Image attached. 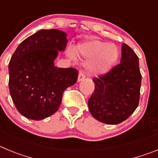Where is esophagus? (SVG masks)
I'll use <instances>...</instances> for the list:
<instances>
[{
    "instance_id": "34e87169",
    "label": "esophagus",
    "mask_w": 158,
    "mask_h": 158,
    "mask_svg": "<svg viewBox=\"0 0 158 158\" xmlns=\"http://www.w3.org/2000/svg\"><path fill=\"white\" fill-rule=\"evenodd\" d=\"M85 78V74L83 71H80L79 72V75H78V81H81L84 80Z\"/></svg>"
}]
</instances>
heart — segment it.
Masks as SVG:
<instances>
[{
	"mask_svg": "<svg viewBox=\"0 0 158 158\" xmlns=\"http://www.w3.org/2000/svg\"><path fill=\"white\" fill-rule=\"evenodd\" d=\"M75 51L81 57L92 58L89 68L92 73L95 74H102L109 71L116 63L119 55L115 45L98 40L80 44Z\"/></svg>",
	"mask_w": 158,
	"mask_h": 158,
	"instance_id": "b5f03b06",
	"label": "heart"
}]
</instances>
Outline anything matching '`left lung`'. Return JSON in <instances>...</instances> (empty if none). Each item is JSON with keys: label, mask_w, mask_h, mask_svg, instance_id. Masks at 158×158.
I'll use <instances>...</instances> for the list:
<instances>
[{"label": "left lung", "mask_w": 158, "mask_h": 158, "mask_svg": "<svg viewBox=\"0 0 158 158\" xmlns=\"http://www.w3.org/2000/svg\"><path fill=\"white\" fill-rule=\"evenodd\" d=\"M121 59L109 72L93 78L95 91L89 99V109L99 121L118 124L128 119L139 105L142 75L139 58L126 44Z\"/></svg>", "instance_id": "8db88e82"}]
</instances>
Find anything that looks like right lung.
<instances>
[{
    "label": "right lung",
    "mask_w": 158,
    "mask_h": 158,
    "mask_svg": "<svg viewBox=\"0 0 158 158\" xmlns=\"http://www.w3.org/2000/svg\"><path fill=\"white\" fill-rule=\"evenodd\" d=\"M66 34L41 30L18 46L8 66L9 91L19 112L27 118L42 120L54 114L63 92L77 81L74 68H57L54 60L66 47Z\"/></svg>",
    "instance_id": "right-lung-1"
}]
</instances>
